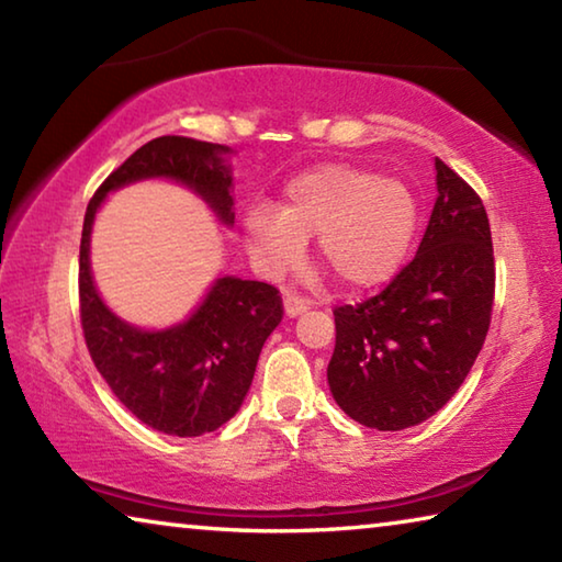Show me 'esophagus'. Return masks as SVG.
Listing matches in <instances>:
<instances>
[{
    "instance_id": "obj_1",
    "label": "esophagus",
    "mask_w": 562,
    "mask_h": 562,
    "mask_svg": "<svg viewBox=\"0 0 562 562\" xmlns=\"http://www.w3.org/2000/svg\"><path fill=\"white\" fill-rule=\"evenodd\" d=\"M307 310H310V302L304 300V297H300V294H294V292L284 294V315L297 317V315H302V312H307Z\"/></svg>"
}]
</instances>
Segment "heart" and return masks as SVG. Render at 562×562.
Returning <instances> with one entry per match:
<instances>
[{"label": "heart", "instance_id": "heart-1", "mask_svg": "<svg viewBox=\"0 0 562 562\" xmlns=\"http://www.w3.org/2000/svg\"><path fill=\"white\" fill-rule=\"evenodd\" d=\"M416 221V198L404 183L349 164H322L284 186L280 207H247L245 235L255 265L270 278L297 268L304 240L317 235L319 260L359 292L398 270Z\"/></svg>", "mask_w": 562, "mask_h": 562}]
</instances>
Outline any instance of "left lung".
I'll return each instance as SVG.
<instances>
[{
	"mask_svg": "<svg viewBox=\"0 0 562 562\" xmlns=\"http://www.w3.org/2000/svg\"><path fill=\"white\" fill-rule=\"evenodd\" d=\"M434 213L416 258L386 288L335 307L327 379L355 422L398 431L459 392L491 327L496 260L479 193L436 158Z\"/></svg>",
	"mask_w": 562,
	"mask_h": 562,
	"instance_id": "1",
	"label": "left lung"
}]
</instances>
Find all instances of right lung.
Masks as SVG:
<instances>
[{"label": "right lung", "instance_id": "obj_1", "mask_svg": "<svg viewBox=\"0 0 562 562\" xmlns=\"http://www.w3.org/2000/svg\"><path fill=\"white\" fill-rule=\"evenodd\" d=\"M221 154H227L225 146L186 136L148 140L99 186L81 231L79 312L93 364L133 416L183 439L221 429L240 408L265 339L282 322L280 290L268 282L221 278L183 325L140 331L111 315L93 288L89 235L109 190L154 176L193 188L231 225L233 178Z\"/></svg>", "mask_w": 562, "mask_h": 562}]
</instances>
